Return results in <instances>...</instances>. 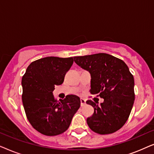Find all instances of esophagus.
<instances>
[{"label":"esophagus","instance_id":"34e87169","mask_svg":"<svg viewBox=\"0 0 154 154\" xmlns=\"http://www.w3.org/2000/svg\"><path fill=\"white\" fill-rule=\"evenodd\" d=\"M86 104V101L84 100L83 98H81V106H83L84 105H85Z\"/></svg>","mask_w":154,"mask_h":154}]
</instances>
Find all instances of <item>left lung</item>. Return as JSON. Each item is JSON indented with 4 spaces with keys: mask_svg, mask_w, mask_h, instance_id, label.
<instances>
[{
    "mask_svg": "<svg viewBox=\"0 0 154 154\" xmlns=\"http://www.w3.org/2000/svg\"><path fill=\"white\" fill-rule=\"evenodd\" d=\"M73 59L91 75L90 93L104 99L100 106L91 100L86 102L94 108L93 115L87 119L89 128L100 134L119 130L128 119L134 101V77L128 66L123 60L106 53Z\"/></svg>",
    "mask_w": 154,
    "mask_h": 154,
    "instance_id": "obj_1",
    "label": "left lung"
}]
</instances>
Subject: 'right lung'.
<instances>
[{
  "label": "right lung",
  "instance_id": "obj_1",
  "mask_svg": "<svg viewBox=\"0 0 154 154\" xmlns=\"http://www.w3.org/2000/svg\"><path fill=\"white\" fill-rule=\"evenodd\" d=\"M73 57H47L31 62L22 79V103L27 119L38 132L47 136L64 132L81 106L74 94L54 100V85L62 84Z\"/></svg>",
  "mask_w": 154,
  "mask_h": 154
}]
</instances>
